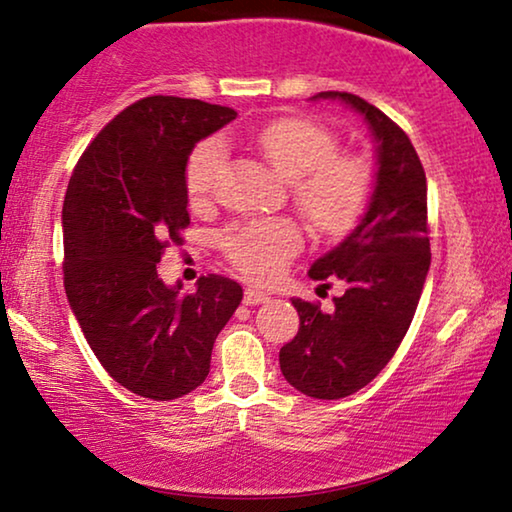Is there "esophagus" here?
<instances>
[{
    "label": "esophagus",
    "mask_w": 512,
    "mask_h": 512,
    "mask_svg": "<svg viewBox=\"0 0 512 512\" xmlns=\"http://www.w3.org/2000/svg\"><path fill=\"white\" fill-rule=\"evenodd\" d=\"M270 296L268 293L254 289V286H249L247 291H244V305H261V303H268Z\"/></svg>",
    "instance_id": "esophagus-1"
}]
</instances>
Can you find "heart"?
Returning <instances> with one entry per match:
<instances>
[{
	"label": "heart",
	"instance_id": "b5f03b06",
	"mask_svg": "<svg viewBox=\"0 0 512 512\" xmlns=\"http://www.w3.org/2000/svg\"><path fill=\"white\" fill-rule=\"evenodd\" d=\"M256 146L284 181L307 219L321 233L342 235L359 221L373 191V167L363 156L338 153V139L305 118H277L256 135ZM223 165L221 139L195 146L186 165L193 202L212 193ZM230 263L254 279H275L298 254L303 235L289 219L242 223L219 237Z\"/></svg>",
	"mask_w": 512,
	"mask_h": 512
}]
</instances>
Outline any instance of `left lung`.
I'll return each instance as SVG.
<instances>
[{
	"instance_id": "8db88e82",
	"label": "left lung",
	"mask_w": 512,
	"mask_h": 512,
	"mask_svg": "<svg viewBox=\"0 0 512 512\" xmlns=\"http://www.w3.org/2000/svg\"><path fill=\"white\" fill-rule=\"evenodd\" d=\"M340 100L368 125L375 144V179L366 212L338 247L310 265L312 279L338 277L345 293L331 312L293 298L300 328L279 349V368L305 396L335 401L366 387L391 361L408 333L431 265L426 228V174L415 146L380 109L352 93Z\"/></svg>"
}]
</instances>
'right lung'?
Here are the masks:
<instances>
[{"mask_svg":"<svg viewBox=\"0 0 512 512\" xmlns=\"http://www.w3.org/2000/svg\"><path fill=\"white\" fill-rule=\"evenodd\" d=\"M235 116L221 104L144 97L93 139L69 179V307L104 370L151 401L181 398L205 382L216 335L242 303V286L228 277H200L193 293L158 277L163 249L181 244L179 230L191 223V151Z\"/></svg>","mask_w":512,"mask_h":512,"instance_id":"1","label":"right lung"}]
</instances>
